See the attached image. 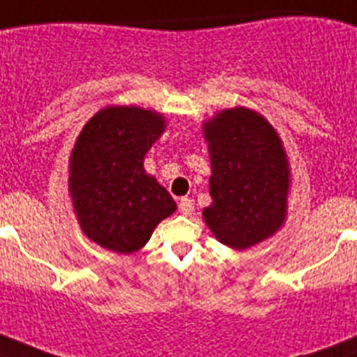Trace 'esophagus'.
<instances>
[{
	"mask_svg": "<svg viewBox=\"0 0 357 357\" xmlns=\"http://www.w3.org/2000/svg\"><path fill=\"white\" fill-rule=\"evenodd\" d=\"M179 211L183 213V215H192V211H195V202L190 200V198H181L179 200Z\"/></svg>",
	"mask_w": 357,
	"mask_h": 357,
	"instance_id": "obj_1",
	"label": "esophagus"
}]
</instances>
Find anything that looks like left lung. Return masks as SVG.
Instances as JSON below:
<instances>
[{
	"instance_id": "obj_1",
	"label": "left lung",
	"mask_w": 357,
	"mask_h": 357,
	"mask_svg": "<svg viewBox=\"0 0 357 357\" xmlns=\"http://www.w3.org/2000/svg\"><path fill=\"white\" fill-rule=\"evenodd\" d=\"M211 157L204 220L222 244L244 250L272 237L287 217L289 161L276 129L246 107L204 123Z\"/></svg>"
}]
</instances>
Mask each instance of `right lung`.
<instances>
[{
    "mask_svg": "<svg viewBox=\"0 0 357 357\" xmlns=\"http://www.w3.org/2000/svg\"><path fill=\"white\" fill-rule=\"evenodd\" d=\"M162 131V114L111 105L98 111L75 140L68 192L83 234L102 248L137 252L176 211L168 190L144 170V155Z\"/></svg>",
    "mask_w": 357,
    "mask_h": 357,
    "instance_id": "obj_1",
    "label": "right lung"
}]
</instances>
